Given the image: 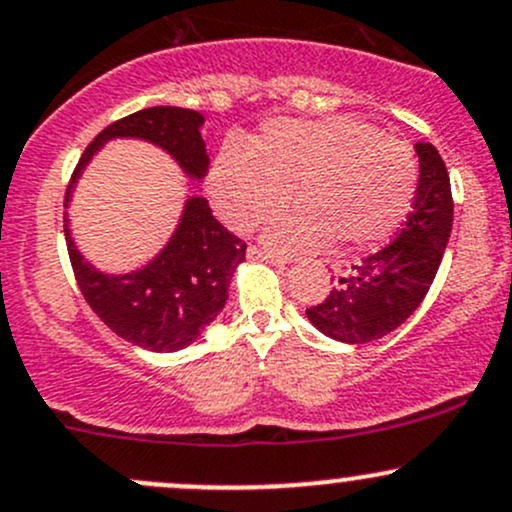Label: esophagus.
<instances>
[{
  "label": "esophagus",
  "instance_id": "esophagus-1",
  "mask_svg": "<svg viewBox=\"0 0 512 512\" xmlns=\"http://www.w3.org/2000/svg\"><path fill=\"white\" fill-rule=\"evenodd\" d=\"M247 257H250V260H265L274 267H284L289 262L287 257L274 255V252H267V250H260V247H250V250H247Z\"/></svg>",
  "mask_w": 512,
  "mask_h": 512
}]
</instances>
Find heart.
<instances>
[{"label": "heart", "instance_id": "heart-1", "mask_svg": "<svg viewBox=\"0 0 512 512\" xmlns=\"http://www.w3.org/2000/svg\"><path fill=\"white\" fill-rule=\"evenodd\" d=\"M419 169L412 149L353 117L274 120L250 152L228 144L213 161L208 188L218 213L245 230L282 206L297 186L301 206L279 213L265 242L279 252H314L336 240L368 250L410 213Z\"/></svg>", "mask_w": 512, "mask_h": 512}]
</instances>
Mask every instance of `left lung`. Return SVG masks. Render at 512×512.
Masks as SVG:
<instances>
[{
  "label": "left lung",
  "instance_id": "obj_1",
  "mask_svg": "<svg viewBox=\"0 0 512 512\" xmlns=\"http://www.w3.org/2000/svg\"><path fill=\"white\" fill-rule=\"evenodd\" d=\"M419 184L405 228L390 245L365 257L321 304L306 309L311 326L333 341L370 343L395 331L427 297L454 223L449 171L437 147L414 144Z\"/></svg>",
  "mask_w": 512,
  "mask_h": 512
}]
</instances>
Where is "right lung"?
<instances>
[{"label": "right lung", "instance_id": "1", "mask_svg": "<svg viewBox=\"0 0 512 512\" xmlns=\"http://www.w3.org/2000/svg\"><path fill=\"white\" fill-rule=\"evenodd\" d=\"M203 115L184 107H147L105 127L73 171L66 208L85 166L112 139H142L169 154L186 179L208 174ZM68 255L90 309L102 324L144 351L174 353L191 346L218 319L228 299L230 279L245 260L247 245L213 218L203 196L186 198L169 242L139 270L110 274L90 265L75 245L68 213L63 218Z\"/></svg>", "mask_w": 512, "mask_h": 512}]
</instances>
